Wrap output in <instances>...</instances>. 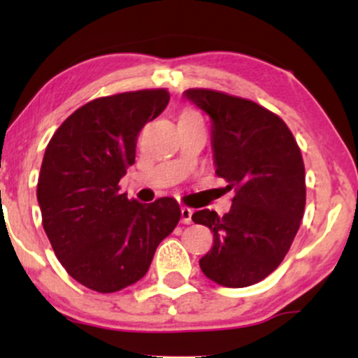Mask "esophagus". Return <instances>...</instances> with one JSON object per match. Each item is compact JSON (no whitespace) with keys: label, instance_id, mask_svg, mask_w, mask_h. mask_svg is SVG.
Segmentation results:
<instances>
[{"label":"esophagus","instance_id":"34e87169","mask_svg":"<svg viewBox=\"0 0 358 358\" xmlns=\"http://www.w3.org/2000/svg\"><path fill=\"white\" fill-rule=\"evenodd\" d=\"M180 213H182V222H183V224H190V222H192V215H193L192 208L182 207V208H180Z\"/></svg>","mask_w":358,"mask_h":358}]
</instances>
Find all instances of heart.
I'll return each mask as SVG.
<instances>
[{
  "instance_id": "1",
  "label": "heart",
  "mask_w": 358,
  "mask_h": 358,
  "mask_svg": "<svg viewBox=\"0 0 358 358\" xmlns=\"http://www.w3.org/2000/svg\"><path fill=\"white\" fill-rule=\"evenodd\" d=\"M190 114H195V113H192V110H185L182 116H190Z\"/></svg>"
}]
</instances>
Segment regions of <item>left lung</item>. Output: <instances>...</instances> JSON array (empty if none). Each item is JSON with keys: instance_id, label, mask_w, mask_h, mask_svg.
Listing matches in <instances>:
<instances>
[{"instance_id": "8db88e82", "label": "left lung", "mask_w": 358, "mask_h": 358, "mask_svg": "<svg viewBox=\"0 0 358 358\" xmlns=\"http://www.w3.org/2000/svg\"><path fill=\"white\" fill-rule=\"evenodd\" d=\"M183 97L208 114L215 175L236 190L231 212L192 215L213 232L200 269L227 287L268 278L293 244L306 203L301 151L281 117L256 102L207 89Z\"/></svg>"}]
</instances>
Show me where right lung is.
I'll list each match as a JSON object with an SVG mask.
<instances>
[{
	"label": "right lung",
	"mask_w": 358,
	"mask_h": 358,
	"mask_svg": "<svg viewBox=\"0 0 358 358\" xmlns=\"http://www.w3.org/2000/svg\"><path fill=\"white\" fill-rule=\"evenodd\" d=\"M165 89L90 101L48 143L36 185L45 234L65 271L99 293L134 285L180 220L175 199L153 203L119 193L139 131L165 110Z\"/></svg>",
	"instance_id": "right-lung-1"
}]
</instances>
